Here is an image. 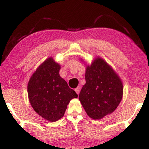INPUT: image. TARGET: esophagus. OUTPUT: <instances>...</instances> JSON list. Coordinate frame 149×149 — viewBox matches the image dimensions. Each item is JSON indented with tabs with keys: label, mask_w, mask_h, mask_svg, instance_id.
Wrapping results in <instances>:
<instances>
[{
	"label": "esophagus",
	"mask_w": 149,
	"mask_h": 149,
	"mask_svg": "<svg viewBox=\"0 0 149 149\" xmlns=\"http://www.w3.org/2000/svg\"><path fill=\"white\" fill-rule=\"evenodd\" d=\"M75 90V91H76V93H77V94H79V93H80V90H81V87H77L76 89H74Z\"/></svg>",
	"instance_id": "obj_1"
}]
</instances>
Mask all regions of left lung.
<instances>
[{
	"mask_svg": "<svg viewBox=\"0 0 149 149\" xmlns=\"http://www.w3.org/2000/svg\"><path fill=\"white\" fill-rule=\"evenodd\" d=\"M85 81L79 99L87 115L98 120L113 113L121 102L123 93L121 79L113 68L97 57L86 66Z\"/></svg>",
	"mask_w": 149,
	"mask_h": 149,
	"instance_id": "8db88e82",
	"label": "left lung"
}]
</instances>
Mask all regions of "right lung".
Here are the masks:
<instances>
[{"label": "right lung", "instance_id": "1", "mask_svg": "<svg viewBox=\"0 0 149 149\" xmlns=\"http://www.w3.org/2000/svg\"><path fill=\"white\" fill-rule=\"evenodd\" d=\"M61 66L50 57L38 67L28 84V99L38 115L50 122L64 115L67 106L78 95L60 76Z\"/></svg>", "mask_w": 149, "mask_h": 149}]
</instances>
